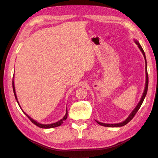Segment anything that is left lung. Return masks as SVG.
Instances as JSON below:
<instances>
[{
    "label": "left lung",
    "instance_id": "8db88e82",
    "mask_svg": "<svg viewBox=\"0 0 158 158\" xmlns=\"http://www.w3.org/2000/svg\"><path fill=\"white\" fill-rule=\"evenodd\" d=\"M135 42L136 44L138 45V47L139 48V49L141 52H142L143 55V57H144V59H145V62H146V84H145V88H144V90H143V95L141 96V100L139 102L138 105H137V106L134 109V110L131 112V114L129 115V116H128L126 119L124 121H123L121 123H114V124H109V123H101V122H99L98 121H95L96 122L98 123L99 125H102V126H105V127H122V126H124V125H126L127 123H128L131 120H132L134 116H135V115L137 114V112L138 111L139 109L141 107V105H142L143 102L144 100V98H145L146 95V93L147 91H148V72H147V63H146V55H145V53H144L143 50L142 49V47L139 44V42L137 40H135Z\"/></svg>",
    "mask_w": 158,
    "mask_h": 158
}]
</instances>
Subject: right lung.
I'll return each mask as SVG.
<instances>
[{
  "mask_svg": "<svg viewBox=\"0 0 158 158\" xmlns=\"http://www.w3.org/2000/svg\"><path fill=\"white\" fill-rule=\"evenodd\" d=\"M13 78H14V77H13ZM12 88H13V91H14V94H15V98H16V100H17V103L19 106H20L19 105V101L17 100V94H16V91H15V83H14V79H12ZM21 107V106H20ZM22 110V109H21ZM22 111L24 113V114L26 115V116H27L29 119L31 120V121L33 123V124H35V125H37V127H41V128H44V129H48V128H53V127H58L60 126V125H62L63 123V121H65V120L67 119V118H68V109H66V113H65V115L64 116V117L62 119H60V121H58V122H56V123H51V124H42V123H40L37 122L36 121H35V120H33V118H32L31 117H30L28 116V114H26L24 111H23L22 110Z\"/></svg>",
  "mask_w": 158,
  "mask_h": 158,
  "instance_id": "obj_1",
  "label": "right lung"
}]
</instances>
